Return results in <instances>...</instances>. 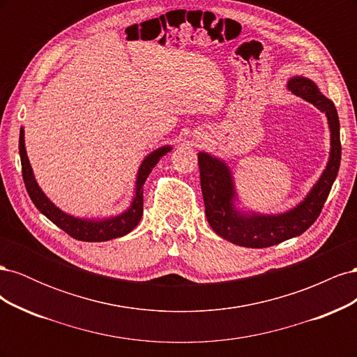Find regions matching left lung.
Here are the masks:
<instances>
[{"label":"left lung","instance_id":"obj_1","mask_svg":"<svg viewBox=\"0 0 357 357\" xmlns=\"http://www.w3.org/2000/svg\"><path fill=\"white\" fill-rule=\"evenodd\" d=\"M289 89L325 113L331 131V152L326 168L296 207L280 214L240 210L235 207L238 198L228 164L207 152L198 153L205 215L215 234L236 245L264 248L304 234L317 220L338 176L341 142L338 113L333 102L319 91L314 82L302 75H295L289 80Z\"/></svg>","mask_w":357,"mask_h":357}]
</instances>
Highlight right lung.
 Returning <instances> with one entry per match:
<instances>
[{
    "mask_svg": "<svg viewBox=\"0 0 357 357\" xmlns=\"http://www.w3.org/2000/svg\"><path fill=\"white\" fill-rule=\"evenodd\" d=\"M171 146H162L152 153H149L137 172L135 180V195L129 207L117 215L104 219H84V218H74V215L62 211L53 204L41 190L38 183L32 172L29 159L25 149V131L20 128L19 135V155L20 162H22V176L25 181V188L28 190V195L31 201L34 202L36 207L43 213L46 218L55 223L58 228L66 231L73 238L79 241H88V243H100V241H110L113 238H119L131 232L138 222L142 220L143 215V186L149 177L150 172L155 168V165L160 160V158L171 152Z\"/></svg>",
    "mask_w": 357,
    "mask_h": 357,
    "instance_id": "obj_1",
    "label": "right lung"
}]
</instances>
